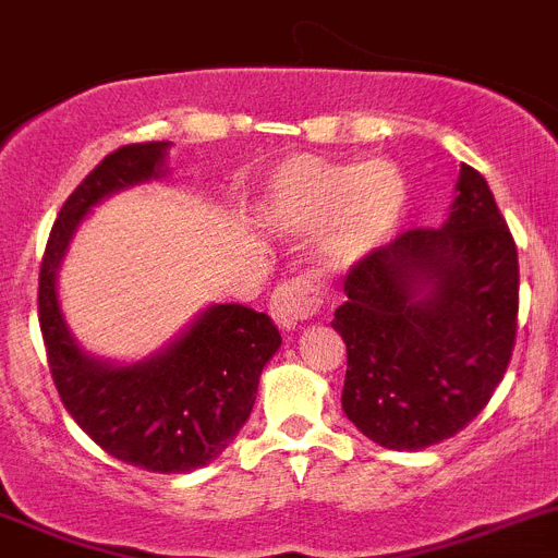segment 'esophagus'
Segmentation results:
<instances>
[{
  "mask_svg": "<svg viewBox=\"0 0 558 558\" xmlns=\"http://www.w3.org/2000/svg\"><path fill=\"white\" fill-rule=\"evenodd\" d=\"M320 308V292H317L315 280L308 275H298L292 280H283L269 301V312L280 329L292 331L303 320L315 315Z\"/></svg>",
  "mask_w": 558,
  "mask_h": 558,
  "instance_id": "1",
  "label": "esophagus"
}]
</instances>
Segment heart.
<instances>
[{"mask_svg": "<svg viewBox=\"0 0 558 558\" xmlns=\"http://www.w3.org/2000/svg\"><path fill=\"white\" fill-rule=\"evenodd\" d=\"M405 201V175L386 158L354 163L292 156L271 175L260 218L283 235L317 232L323 266L349 271L395 235Z\"/></svg>", "mask_w": 558, "mask_h": 558, "instance_id": "obj_1", "label": "heart"}]
</instances>
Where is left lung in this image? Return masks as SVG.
<instances>
[{
  "label": "left lung",
  "mask_w": 558,
  "mask_h": 558,
  "mask_svg": "<svg viewBox=\"0 0 558 558\" xmlns=\"http://www.w3.org/2000/svg\"><path fill=\"white\" fill-rule=\"evenodd\" d=\"M439 229H409L345 275L335 331L349 351L343 411L391 451L465 428L517 340V243L488 181L462 163Z\"/></svg>",
  "instance_id": "8db88e82"
}]
</instances>
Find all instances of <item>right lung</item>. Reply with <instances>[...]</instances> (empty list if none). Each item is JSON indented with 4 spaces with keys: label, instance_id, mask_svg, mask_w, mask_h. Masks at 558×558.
Here are the masks:
<instances>
[{
    "label": "right lung",
    "instance_id": "right-lung-1",
    "mask_svg": "<svg viewBox=\"0 0 558 558\" xmlns=\"http://www.w3.org/2000/svg\"><path fill=\"white\" fill-rule=\"evenodd\" d=\"M170 142L128 144L64 201L39 271V326L53 383L78 428L110 457L156 474H186L221 457L255 405L260 372L280 349L269 315L213 303L172 343L138 363L93 357L76 343L56 280L96 204L167 175Z\"/></svg>",
    "mask_w": 558,
    "mask_h": 558
}]
</instances>
